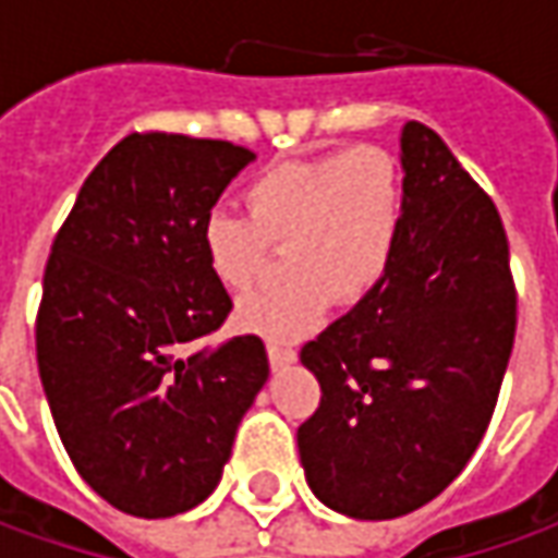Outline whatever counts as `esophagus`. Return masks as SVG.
<instances>
[{
	"label": "esophagus",
	"mask_w": 558,
	"mask_h": 558,
	"mask_svg": "<svg viewBox=\"0 0 558 558\" xmlns=\"http://www.w3.org/2000/svg\"><path fill=\"white\" fill-rule=\"evenodd\" d=\"M267 356L272 369H282V366H289V363L298 360L294 348H289V344H279V341H267Z\"/></svg>",
	"instance_id": "34e87169"
}]
</instances>
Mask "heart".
Instances as JSON below:
<instances>
[{
  "mask_svg": "<svg viewBox=\"0 0 558 558\" xmlns=\"http://www.w3.org/2000/svg\"><path fill=\"white\" fill-rule=\"evenodd\" d=\"M247 217L223 207L202 223L210 276L247 291L282 251L279 286L247 294L239 323L267 338L311 332L329 304H356L388 276L403 229V177L381 145L272 163L245 189Z\"/></svg>",
  "mask_w": 558,
  "mask_h": 558,
  "instance_id": "1",
  "label": "heart"
}]
</instances>
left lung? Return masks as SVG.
Instances as JSON below:
<instances>
[{"label":"left lung","mask_w":558,"mask_h":558,"mask_svg":"<svg viewBox=\"0 0 558 558\" xmlns=\"http://www.w3.org/2000/svg\"><path fill=\"white\" fill-rule=\"evenodd\" d=\"M400 151L403 229L388 276L301 348L323 391L298 428L307 484L375 522L435 500L478 450L519 304L490 195L418 120Z\"/></svg>","instance_id":"obj_1"}]
</instances>
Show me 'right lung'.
Wrapping results in <instances>:
<instances>
[{
  "label": "right lung",
  "instance_id": "right-lung-1",
  "mask_svg": "<svg viewBox=\"0 0 558 558\" xmlns=\"http://www.w3.org/2000/svg\"><path fill=\"white\" fill-rule=\"evenodd\" d=\"M254 151L130 133L86 177L52 242L36 363L58 438L101 500L170 519L217 487L269 375L257 335L207 344L232 311L202 223Z\"/></svg>",
  "mask_w": 558,
  "mask_h": 558
}]
</instances>
